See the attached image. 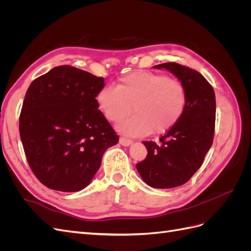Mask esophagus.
Here are the masks:
<instances>
[{
	"mask_svg": "<svg viewBox=\"0 0 251 251\" xmlns=\"http://www.w3.org/2000/svg\"><path fill=\"white\" fill-rule=\"evenodd\" d=\"M119 143L121 144V146H124V147H128V146H130V144L133 143V140L132 139H128V138H125V137H120Z\"/></svg>",
	"mask_w": 251,
	"mask_h": 251,
	"instance_id": "esophagus-1",
	"label": "esophagus"
}]
</instances>
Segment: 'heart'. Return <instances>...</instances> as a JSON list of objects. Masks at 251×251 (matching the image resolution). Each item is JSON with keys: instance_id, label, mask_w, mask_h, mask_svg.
<instances>
[{"instance_id": "obj_1", "label": "heart", "mask_w": 251, "mask_h": 251, "mask_svg": "<svg viewBox=\"0 0 251 251\" xmlns=\"http://www.w3.org/2000/svg\"><path fill=\"white\" fill-rule=\"evenodd\" d=\"M104 117L118 123V130L130 136H146L168 132L183 116L187 105V90L181 81L164 74L134 71L121 77L116 87L107 86L96 96Z\"/></svg>"}]
</instances>
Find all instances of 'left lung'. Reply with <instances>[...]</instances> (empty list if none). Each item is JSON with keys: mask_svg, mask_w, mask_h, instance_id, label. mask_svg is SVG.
Instances as JSON below:
<instances>
[{"mask_svg": "<svg viewBox=\"0 0 251 251\" xmlns=\"http://www.w3.org/2000/svg\"><path fill=\"white\" fill-rule=\"evenodd\" d=\"M154 68L172 72L187 90V105L177 125L160 142L143 141L148 155L136 164L141 178L151 187L172 188L186 183L200 169L215 134L216 96L201 73L177 63Z\"/></svg>", "mask_w": 251, "mask_h": 251, "instance_id": "obj_1", "label": "left lung"}]
</instances>
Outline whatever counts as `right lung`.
<instances>
[{"mask_svg":"<svg viewBox=\"0 0 251 251\" xmlns=\"http://www.w3.org/2000/svg\"><path fill=\"white\" fill-rule=\"evenodd\" d=\"M104 78L64 65L29 86L20 114V135L30 169L54 191L85 188L104 151L119 137L100 110Z\"/></svg>","mask_w":251,"mask_h":251,"instance_id":"add662e5","label":"right lung"}]
</instances>
